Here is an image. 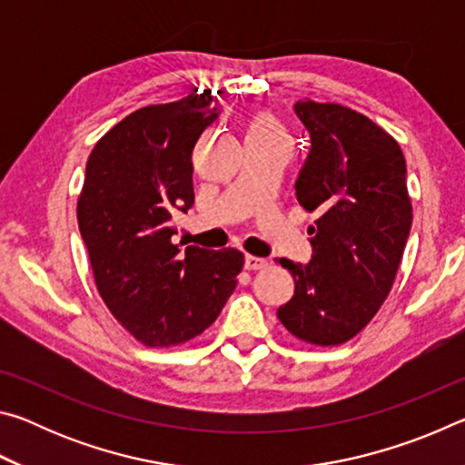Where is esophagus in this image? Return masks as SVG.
<instances>
[{"instance_id": "obj_1", "label": "esophagus", "mask_w": 465, "mask_h": 465, "mask_svg": "<svg viewBox=\"0 0 465 465\" xmlns=\"http://www.w3.org/2000/svg\"><path fill=\"white\" fill-rule=\"evenodd\" d=\"M243 266H246V271H262V269H266V266H269V262H266L264 258L248 254L246 261H243Z\"/></svg>"}]
</instances>
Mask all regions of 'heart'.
Listing matches in <instances>:
<instances>
[{"label": "heart", "mask_w": 465, "mask_h": 465, "mask_svg": "<svg viewBox=\"0 0 465 465\" xmlns=\"http://www.w3.org/2000/svg\"><path fill=\"white\" fill-rule=\"evenodd\" d=\"M256 135H282V129L277 121L271 119V116L261 114L252 121L246 137H256Z\"/></svg>", "instance_id": "heart-1"}]
</instances>
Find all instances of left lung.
<instances>
[{
    "label": "left lung",
    "mask_w": 465,
    "mask_h": 465,
    "mask_svg": "<svg viewBox=\"0 0 465 465\" xmlns=\"http://www.w3.org/2000/svg\"><path fill=\"white\" fill-rule=\"evenodd\" d=\"M312 149L295 183L310 227L312 262L281 258L295 293L277 310L299 341L336 346L357 336L390 295L412 225L406 160L398 141L336 102L299 100Z\"/></svg>",
    "instance_id": "obj_1"
}]
</instances>
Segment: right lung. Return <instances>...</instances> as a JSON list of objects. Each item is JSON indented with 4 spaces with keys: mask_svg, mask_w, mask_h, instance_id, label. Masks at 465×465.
I'll return each mask as SVG.
<instances>
[{
    "mask_svg": "<svg viewBox=\"0 0 465 465\" xmlns=\"http://www.w3.org/2000/svg\"><path fill=\"white\" fill-rule=\"evenodd\" d=\"M209 90L143 106L88 157L77 223L94 282L141 344L178 346L203 334L238 285L243 254L172 243V213L194 203L193 147L217 119Z\"/></svg>",
    "mask_w": 465,
    "mask_h": 465,
    "instance_id": "obj_1",
    "label": "right lung"
}]
</instances>
